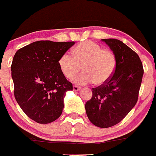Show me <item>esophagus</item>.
I'll return each mask as SVG.
<instances>
[{
	"label": "esophagus",
	"instance_id": "1",
	"mask_svg": "<svg viewBox=\"0 0 156 156\" xmlns=\"http://www.w3.org/2000/svg\"><path fill=\"white\" fill-rule=\"evenodd\" d=\"M80 89H81V87H80V86H76V85H75V86H73V91H80Z\"/></svg>",
	"mask_w": 156,
	"mask_h": 156
}]
</instances>
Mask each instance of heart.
<instances>
[{
    "label": "heart",
    "mask_w": 156,
    "mask_h": 156,
    "mask_svg": "<svg viewBox=\"0 0 156 156\" xmlns=\"http://www.w3.org/2000/svg\"><path fill=\"white\" fill-rule=\"evenodd\" d=\"M73 56L68 53L62 55L58 60V66L62 74L72 80L80 73H83L75 80L78 84L92 83L98 86L107 83L116 68V57L112 50L102 49L97 43L86 41L79 43L73 49Z\"/></svg>",
    "instance_id": "b5f03b06"
}]
</instances>
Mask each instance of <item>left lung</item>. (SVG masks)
<instances>
[{
	"label": "left lung",
	"instance_id": "left-lung-1",
	"mask_svg": "<svg viewBox=\"0 0 156 156\" xmlns=\"http://www.w3.org/2000/svg\"><path fill=\"white\" fill-rule=\"evenodd\" d=\"M116 57V68L104 84L92 89V97L86 103L91 123L100 128L118 124L135 106L144 68L138 55L122 41L103 39Z\"/></svg>",
	"mask_w": 156,
	"mask_h": 156
}]
</instances>
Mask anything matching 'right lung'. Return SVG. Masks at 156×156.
<instances>
[{
    "mask_svg": "<svg viewBox=\"0 0 156 156\" xmlns=\"http://www.w3.org/2000/svg\"><path fill=\"white\" fill-rule=\"evenodd\" d=\"M74 43L36 41L14 55V96L24 113L36 122H52L62 115L65 93L73 90V85L62 74L58 60Z\"/></svg>",
    "mask_w": 156,
    "mask_h": 156,
    "instance_id": "add662e5",
    "label": "right lung"
}]
</instances>
